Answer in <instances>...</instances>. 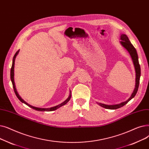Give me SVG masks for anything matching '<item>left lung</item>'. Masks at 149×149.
I'll list each match as a JSON object with an SVG mask.
<instances>
[{"instance_id":"8db88e82","label":"left lung","mask_w":149,"mask_h":149,"mask_svg":"<svg viewBox=\"0 0 149 149\" xmlns=\"http://www.w3.org/2000/svg\"><path fill=\"white\" fill-rule=\"evenodd\" d=\"M120 44H121L123 47H124L128 52L129 53L131 58L132 59L133 65L134 67V70H135V73H136V78H135V87H134V89L130 97L127 100V101L123 102L118 104H114V105H107L104 104L100 102H97V104L100 105L101 107L107 109H111V110H115L117 109H119L120 107H122L123 106L125 105L127 102L130 101L132 99H133L134 96H135L138 90L139 87V80H140V76H141V68L139 63L138 61V56L136 52V49L134 48L133 45L131 44L130 41L129 40L128 37L127 36V35L124 34H122L120 36Z\"/></svg>"}]
</instances>
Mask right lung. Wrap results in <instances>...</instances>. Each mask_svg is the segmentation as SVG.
<instances>
[{
	"label": "right lung",
	"mask_w": 149,
	"mask_h": 149,
	"mask_svg": "<svg viewBox=\"0 0 149 149\" xmlns=\"http://www.w3.org/2000/svg\"><path fill=\"white\" fill-rule=\"evenodd\" d=\"M19 50H18V51L16 53V54H15V56H14V57H13V63H12V66H11V72H10V76H11V81L12 84H13V88H14V91H15V93L16 96L17 97V98L19 99V100L20 101V102H22V103H24V104H26V105L29 106L30 107H31V108H32V109H34V110H37V111H54V110H57V109H59V107H62V106H63V105H64L65 104H66L70 101V98H71V95H71V93H71V91H70V95H69L68 98L67 99V100H66L65 101H63L62 103H61V104H59V105H58L54 106V107H50V108H46V109H45V108H39V107H34V106H32V105H30L29 104H28L27 102H26L23 100V99L19 96V95L18 94L16 88L15 83V79H14V76H15V73H14V71H15V70H14V68H15V60H16V56H17V54H19Z\"/></svg>",
	"instance_id": "right-lung-1"
}]
</instances>
